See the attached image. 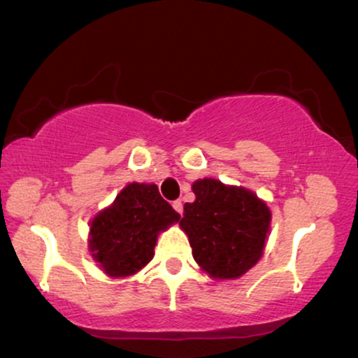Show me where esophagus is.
Masks as SVG:
<instances>
[{"mask_svg":"<svg viewBox=\"0 0 358 358\" xmlns=\"http://www.w3.org/2000/svg\"><path fill=\"white\" fill-rule=\"evenodd\" d=\"M173 207H174L176 212L182 213V202H180V201H174V202H173Z\"/></svg>","mask_w":358,"mask_h":358,"instance_id":"1","label":"esophagus"}]
</instances>
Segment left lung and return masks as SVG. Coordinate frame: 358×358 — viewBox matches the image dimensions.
Segmentation results:
<instances>
[{
    "label": "left lung",
    "mask_w": 358,
    "mask_h": 358,
    "mask_svg": "<svg viewBox=\"0 0 358 358\" xmlns=\"http://www.w3.org/2000/svg\"><path fill=\"white\" fill-rule=\"evenodd\" d=\"M196 201L184 206L179 225L192 257L215 280H235L262 258L271 212L257 194L217 179L192 184Z\"/></svg>",
    "instance_id": "left-lung-1"
}]
</instances>
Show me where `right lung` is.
I'll use <instances>...</instances> for the list:
<instances>
[{"label": "right lung", "instance_id": "obj_1", "mask_svg": "<svg viewBox=\"0 0 358 358\" xmlns=\"http://www.w3.org/2000/svg\"><path fill=\"white\" fill-rule=\"evenodd\" d=\"M179 219L156 184L131 182L92 220L88 250L108 276H131L155 257L159 231Z\"/></svg>", "mask_w": 358, "mask_h": 358}]
</instances>
